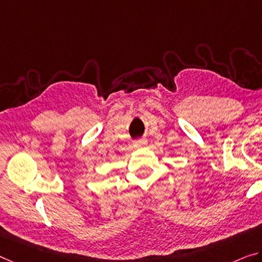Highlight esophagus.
<instances>
[{"mask_svg": "<svg viewBox=\"0 0 262 262\" xmlns=\"http://www.w3.org/2000/svg\"><path fill=\"white\" fill-rule=\"evenodd\" d=\"M146 144H147L146 139H140V140H137V142H135V146L136 147H142V146H145Z\"/></svg>", "mask_w": 262, "mask_h": 262, "instance_id": "esophagus-1", "label": "esophagus"}]
</instances>
